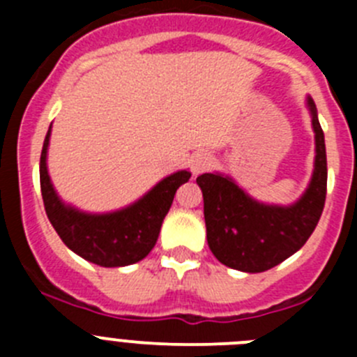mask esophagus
<instances>
[{
  "label": "esophagus",
  "mask_w": 357,
  "mask_h": 357,
  "mask_svg": "<svg viewBox=\"0 0 357 357\" xmlns=\"http://www.w3.org/2000/svg\"><path fill=\"white\" fill-rule=\"evenodd\" d=\"M189 164H191V173L193 175H200L202 172H206L211 166V157L207 153H195Z\"/></svg>",
  "instance_id": "34e87169"
}]
</instances>
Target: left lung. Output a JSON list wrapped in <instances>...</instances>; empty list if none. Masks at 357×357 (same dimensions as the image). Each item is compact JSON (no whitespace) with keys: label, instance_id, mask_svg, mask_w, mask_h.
<instances>
[{"label":"left lung","instance_id":"1","mask_svg":"<svg viewBox=\"0 0 357 357\" xmlns=\"http://www.w3.org/2000/svg\"><path fill=\"white\" fill-rule=\"evenodd\" d=\"M314 132L313 175L302 197L289 206L255 200L220 172L197 178L204 195L207 243L218 261L239 272L259 273L304 247L324 211L327 193L326 139L313 98L305 96Z\"/></svg>","mask_w":357,"mask_h":357}]
</instances>
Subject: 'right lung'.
I'll use <instances>...</instances> for the list:
<instances>
[{
  "instance_id": "right-lung-1",
  "label": "right lung",
  "mask_w": 357,
  "mask_h": 357,
  "mask_svg": "<svg viewBox=\"0 0 357 357\" xmlns=\"http://www.w3.org/2000/svg\"><path fill=\"white\" fill-rule=\"evenodd\" d=\"M50 137L52 125L40 153V193L48 220L66 247L105 268L128 266L144 259L155 247L176 189L189 181L191 173L181 169L164 176L148 193L118 211L87 213L66 204L53 188L48 173Z\"/></svg>"
}]
</instances>
